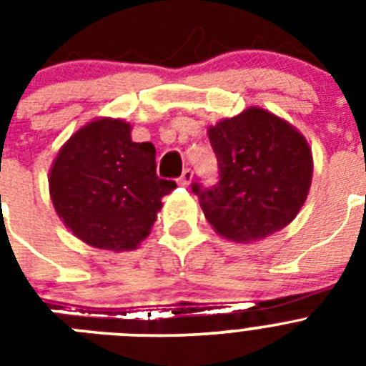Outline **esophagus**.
<instances>
[{
    "mask_svg": "<svg viewBox=\"0 0 366 366\" xmlns=\"http://www.w3.org/2000/svg\"><path fill=\"white\" fill-rule=\"evenodd\" d=\"M190 181H192V170H190V168H185L179 179H177V183H179L181 187H189Z\"/></svg>",
    "mask_w": 366,
    "mask_h": 366,
    "instance_id": "34e87169",
    "label": "esophagus"
}]
</instances>
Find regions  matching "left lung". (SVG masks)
<instances>
[{
    "mask_svg": "<svg viewBox=\"0 0 366 366\" xmlns=\"http://www.w3.org/2000/svg\"><path fill=\"white\" fill-rule=\"evenodd\" d=\"M218 183L194 181L207 222L232 242L249 244L280 231L300 211L312 183L306 139L273 113L249 108L209 128Z\"/></svg>",
    "mask_w": 366,
    "mask_h": 366,
    "instance_id": "obj_1",
    "label": "left lung"
}]
</instances>
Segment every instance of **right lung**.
Returning a JSON list of instances; mask_svg holds the SVG:
<instances>
[{"label":"right lung","mask_w":366,"mask_h":366,"mask_svg":"<svg viewBox=\"0 0 366 366\" xmlns=\"http://www.w3.org/2000/svg\"><path fill=\"white\" fill-rule=\"evenodd\" d=\"M130 124L99 119L80 128L58 152L49 174L58 216L80 240L128 251L147 238L161 198L176 181L155 174V148L134 143Z\"/></svg>","instance_id":"right-lung-1"}]
</instances>
